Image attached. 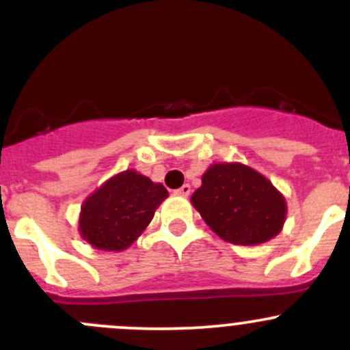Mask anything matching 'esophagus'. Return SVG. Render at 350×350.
<instances>
[{"instance_id": "obj_1", "label": "esophagus", "mask_w": 350, "mask_h": 350, "mask_svg": "<svg viewBox=\"0 0 350 350\" xmlns=\"http://www.w3.org/2000/svg\"><path fill=\"white\" fill-rule=\"evenodd\" d=\"M176 195H179V196H189L191 195V186L189 185H183L181 188L179 189H176Z\"/></svg>"}]
</instances>
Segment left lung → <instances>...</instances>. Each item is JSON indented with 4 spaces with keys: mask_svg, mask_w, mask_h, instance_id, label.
Segmentation results:
<instances>
[{
    "mask_svg": "<svg viewBox=\"0 0 350 350\" xmlns=\"http://www.w3.org/2000/svg\"><path fill=\"white\" fill-rule=\"evenodd\" d=\"M191 203L218 237L235 245H259L276 237L288 211L273 183L241 162L211 164Z\"/></svg>",
    "mask_w": 350,
    "mask_h": 350,
    "instance_id": "obj_1",
    "label": "left lung"
}]
</instances>
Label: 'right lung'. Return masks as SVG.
I'll return each instance as SVG.
<instances>
[{"label": "right lung", "instance_id": "add662e5", "mask_svg": "<svg viewBox=\"0 0 350 350\" xmlns=\"http://www.w3.org/2000/svg\"><path fill=\"white\" fill-rule=\"evenodd\" d=\"M167 196L161 183H154L135 169L118 172L83 201L81 237L94 249L108 252L129 249Z\"/></svg>", "mask_w": 350, "mask_h": 350}]
</instances>
